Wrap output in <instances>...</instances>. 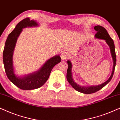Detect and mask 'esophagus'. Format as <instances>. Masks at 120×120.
Masks as SVG:
<instances>
[{"label":"esophagus","instance_id":"esophagus-1","mask_svg":"<svg viewBox=\"0 0 120 120\" xmlns=\"http://www.w3.org/2000/svg\"><path fill=\"white\" fill-rule=\"evenodd\" d=\"M60 56H61V58L62 60H64L69 57V54L66 52H63L62 53Z\"/></svg>","mask_w":120,"mask_h":120}]
</instances>
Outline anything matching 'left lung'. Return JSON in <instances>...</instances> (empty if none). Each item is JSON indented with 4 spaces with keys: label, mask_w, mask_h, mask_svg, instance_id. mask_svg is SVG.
Listing matches in <instances>:
<instances>
[{
    "label": "left lung",
    "mask_w": 120,
    "mask_h": 120,
    "mask_svg": "<svg viewBox=\"0 0 120 120\" xmlns=\"http://www.w3.org/2000/svg\"><path fill=\"white\" fill-rule=\"evenodd\" d=\"M94 29L97 32V33L95 34L94 36V37H96V38L103 39V40H105L106 42L110 47L111 54V56H112V58L113 59L114 65H113L112 73H111L110 77L109 79H108L107 81L102 83V84L97 85V86H92L86 87L80 86V85H78V83H76L74 81L73 79L72 78L71 63L69 60H68V61H67V63H68V69H67V79L69 82V83L71 85L72 87H73L75 90H76L77 91L80 92L81 93H85V94H91V93L96 92H97L98 91H99V90L101 89L103 87H104L107 83H109V82L111 81V79H112L113 76V75H114L116 63V56L115 53V49L114 41H113L112 39L111 38V37H110L109 34H108L107 30H106L104 27H101V26H95L94 27Z\"/></svg>",
    "instance_id": "8db88e82"
}]
</instances>
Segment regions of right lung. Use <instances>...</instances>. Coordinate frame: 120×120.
Segmentation results:
<instances>
[{
	"label": "right lung",
	"mask_w": 120,
	"mask_h": 120,
	"mask_svg": "<svg viewBox=\"0 0 120 120\" xmlns=\"http://www.w3.org/2000/svg\"><path fill=\"white\" fill-rule=\"evenodd\" d=\"M38 26V23L29 17L20 21L15 28L8 35L3 51V63L8 78L17 87L21 90H31L38 88L45 83L49 78L52 68L61 61L60 56H55L49 59L38 71L23 77L17 76L13 67L12 57L18 37L26 27Z\"/></svg>",
	"instance_id": "obj_1"
}]
</instances>
